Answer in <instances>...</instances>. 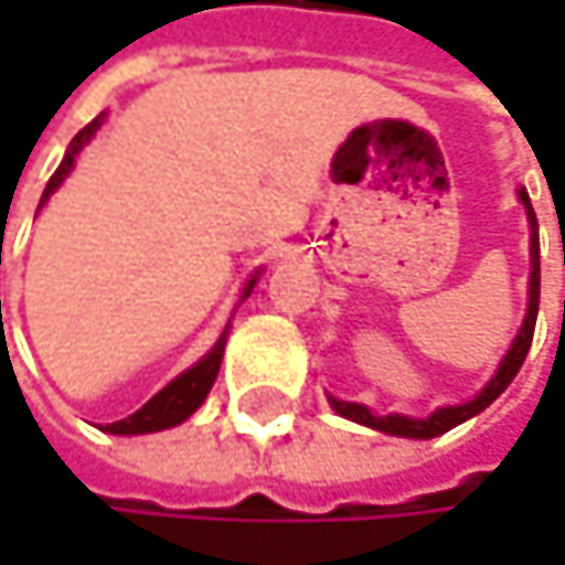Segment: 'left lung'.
<instances>
[{
  "mask_svg": "<svg viewBox=\"0 0 565 565\" xmlns=\"http://www.w3.org/2000/svg\"><path fill=\"white\" fill-rule=\"evenodd\" d=\"M520 202L526 205V218H530V228H533V235H530V265H533V271H530V307H526V320H523V327H520V333H516L513 347L508 350V356H504V363H501L498 376H494L481 393L475 395L471 402L438 408V412H431L428 418L373 415L366 405L330 398V405H333L343 418H353V422H360V425H370V428H380V431H390V435H402V438H435V435H445L448 428H455V425L468 422L471 415L484 412V408H488V405H491V402H494V398H498V395L504 393L510 383H513L516 370L523 366V360H526V353H530L533 327H536V310H540V238H536V215H533V205H530L526 189H520Z\"/></svg>",
  "mask_w": 565,
  "mask_h": 565,
  "instance_id": "obj_1",
  "label": "left lung"
}]
</instances>
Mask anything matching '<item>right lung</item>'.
I'll list each match as a JSON object with an SVG mask.
<instances>
[{"label": "right lung", "mask_w": 565, "mask_h": 565, "mask_svg": "<svg viewBox=\"0 0 565 565\" xmlns=\"http://www.w3.org/2000/svg\"><path fill=\"white\" fill-rule=\"evenodd\" d=\"M100 120H104V114H100V117H94V120H90V124H87V127L71 140V147H67V153H64L61 167H57L55 175H52V179H49V185H45L42 202L55 192L57 185H61V179L71 172L77 150L94 137V130L100 127ZM252 287H255V278L248 281L245 294H252ZM222 353H225V337L212 347V353H209V356H202V360H199L192 370H185L179 380H172L163 393L153 395V398H150L143 408H137L134 415H127V418H120V422L107 425L104 431H114V435H143V431H163V428H172V425L185 422V418L202 405V398L209 395V390H212V383H215V376H218V366H222Z\"/></svg>", "instance_id": "add662e5"}]
</instances>
